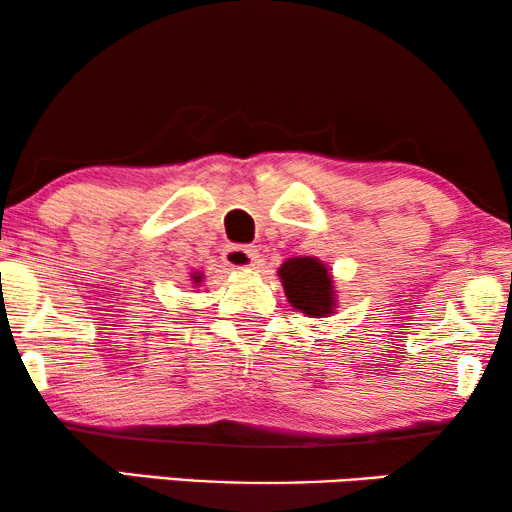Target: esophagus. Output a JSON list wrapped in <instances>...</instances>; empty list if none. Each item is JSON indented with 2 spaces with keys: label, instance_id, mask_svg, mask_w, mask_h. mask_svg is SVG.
Returning a JSON list of instances; mask_svg holds the SVG:
<instances>
[{
  "label": "esophagus",
  "instance_id": "34e87169",
  "mask_svg": "<svg viewBox=\"0 0 512 512\" xmlns=\"http://www.w3.org/2000/svg\"><path fill=\"white\" fill-rule=\"evenodd\" d=\"M223 263L233 270H244V268H254L258 261V251L254 247H244V244H228L223 249Z\"/></svg>",
  "mask_w": 512,
  "mask_h": 512
}]
</instances>
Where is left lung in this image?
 <instances>
[{"label":"left lung","instance_id":"8db88e82","mask_svg":"<svg viewBox=\"0 0 512 512\" xmlns=\"http://www.w3.org/2000/svg\"><path fill=\"white\" fill-rule=\"evenodd\" d=\"M284 293L307 317H324L333 310V282L317 258H291L279 268Z\"/></svg>","mask_w":512,"mask_h":512}]
</instances>
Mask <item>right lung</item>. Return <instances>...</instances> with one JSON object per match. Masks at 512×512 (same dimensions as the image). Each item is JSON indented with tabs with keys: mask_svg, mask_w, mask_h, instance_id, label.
I'll return each instance as SVG.
<instances>
[{
	"mask_svg": "<svg viewBox=\"0 0 512 512\" xmlns=\"http://www.w3.org/2000/svg\"><path fill=\"white\" fill-rule=\"evenodd\" d=\"M195 279V282H200V277H193Z\"/></svg>",
	"mask_w": 512,
	"mask_h": 512,
	"instance_id": "1",
	"label": "right lung"
}]
</instances>
